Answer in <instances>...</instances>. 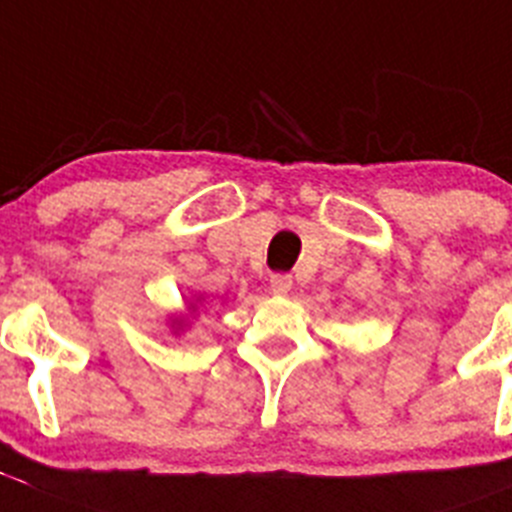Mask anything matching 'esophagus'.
I'll return each mask as SVG.
<instances>
[{
    "instance_id": "34e87169",
    "label": "esophagus",
    "mask_w": 512,
    "mask_h": 512,
    "mask_svg": "<svg viewBox=\"0 0 512 512\" xmlns=\"http://www.w3.org/2000/svg\"><path fill=\"white\" fill-rule=\"evenodd\" d=\"M269 287L274 294H287L292 289V276L289 274H271Z\"/></svg>"
}]
</instances>
